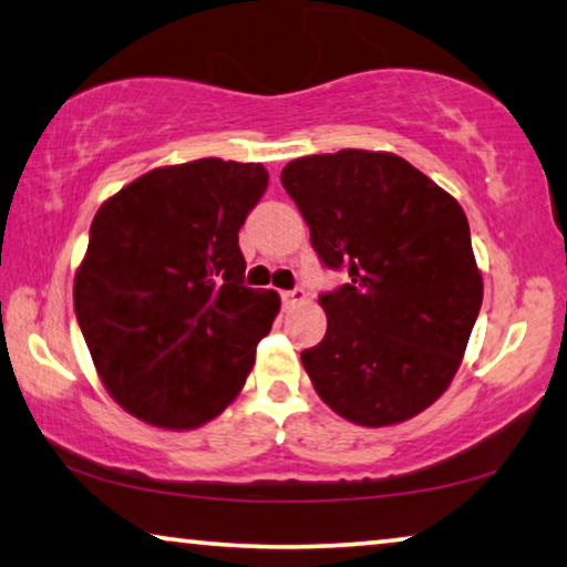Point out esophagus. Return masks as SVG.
Masks as SVG:
<instances>
[{
  "label": "esophagus",
  "mask_w": 567,
  "mask_h": 567,
  "mask_svg": "<svg viewBox=\"0 0 567 567\" xmlns=\"http://www.w3.org/2000/svg\"><path fill=\"white\" fill-rule=\"evenodd\" d=\"M280 297H282V307H287V310H290V307L305 302V297H307V295H305L302 287H295V290H285V292H280Z\"/></svg>",
  "instance_id": "esophagus-1"
}]
</instances>
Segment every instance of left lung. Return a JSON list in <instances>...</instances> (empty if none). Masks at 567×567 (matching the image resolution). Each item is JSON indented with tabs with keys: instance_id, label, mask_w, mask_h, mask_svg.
<instances>
[{
	"instance_id": "8db88e82",
	"label": "left lung",
	"mask_w": 567,
	"mask_h": 567,
	"mask_svg": "<svg viewBox=\"0 0 567 567\" xmlns=\"http://www.w3.org/2000/svg\"><path fill=\"white\" fill-rule=\"evenodd\" d=\"M315 252L350 282L320 295L328 332L302 352L318 395L354 425L415 417L463 362L483 305L463 207L392 152L287 162Z\"/></svg>"
}]
</instances>
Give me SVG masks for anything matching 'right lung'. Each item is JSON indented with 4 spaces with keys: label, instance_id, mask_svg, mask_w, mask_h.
Segmentation results:
<instances>
[{
    "label": "right lung",
    "instance_id": "add662e5",
    "mask_svg": "<svg viewBox=\"0 0 567 567\" xmlns=\"http://www.w3.org/2000/svg\"><path fill=\"white\" fill-rule=\"evenodd\" d=\"M267 189L255 162L157 167L104 203L74 312L110 395L147 425L192 430L233 402L280 312L245 287L239 227Z\"/></svg>",
    "mask_w": 567,
    "mask_h": 567
}]
</instances>
